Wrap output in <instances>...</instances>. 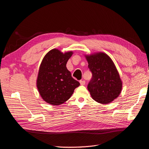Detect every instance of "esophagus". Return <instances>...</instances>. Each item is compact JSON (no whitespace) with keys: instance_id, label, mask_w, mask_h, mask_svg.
I'll list each match as a JSON object with an SVG mask.
<instances>
[{"instance_id":"1","label":"esophagus","mask_w":149,"mask_h":149,"mask_svg":"<svg viewBox=\"0 0 149 149\" xmlns=\"http://www.w3.org/2000/svg\"><path fill=\"white\" fill-rule=\"evenodd\" d=\"M79 82H80V84H81V85H84L85 84V81H84V80H83V81H82V80L80 81Z\"/></svg>"}]
</instances>
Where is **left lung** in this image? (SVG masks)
Here are the masks:
<instances>
[{"label": "left lung", "instance_id": "obj_1", "mask_svg": "<svg viewBox=\"0 0 149 149\" xmlns=\"http://www.w3.org/2000/svg\"><path fill=\"white\" fill-rule=\"evenodd\" d=\"M93 74L88 85L92 98L101 104H108L121 92L122 81L111 58L103 52L85 55Z\"/></svg>", "mask_w": 149, "mask_h": 149}]
</instances>
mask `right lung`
<instances>
[{
  "label": "right lung",
  "mask_w": 149,
  "mask_h": 149,
  "mask_svg": "<svg viewBox=\"0 0 149 149\" xmlns=\"http://www.w3.org/2000/svg\"><path fill=\"white\" fill-rule=\"evenodd\" d=\"M73 54L72 51L63 54L54 49L43 58L39 68L37 86L41 97L46 103L52 105L64 103L80 85L66 67Z\"/></svg>",
  "instance_id": "right-lung-1"
}]
</instances>
